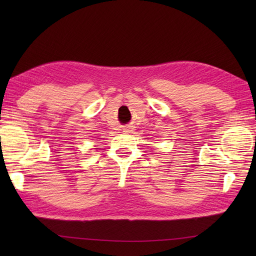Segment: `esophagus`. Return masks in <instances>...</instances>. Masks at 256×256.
<instances>
[{
    "instance_id": "1",
    "label": "esophagus",
    "mask_w": 256,
    "mask_h": 256,
    "mask_svg": "<svg viewBox=\"0 0 256 256\" xmlns=\"http://www.w3.org/2000/svg\"><path fill=\"white\" fill-rule=\"evenodd\" d=\"M132 131H133V128H132V126L125 128V130H124V132H125V133H131Z\"/></svg>"
}]
</instances>
